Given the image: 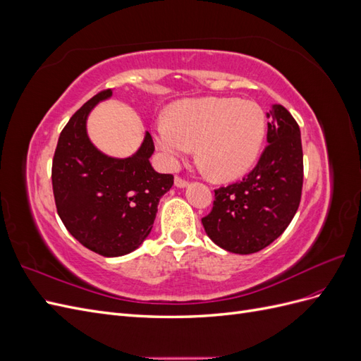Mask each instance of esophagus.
<instances>
[{"instance_id":"34e87169","label":"esophagus","mask_w":361,"mask_h":361,"mask_svg":"<svg viewBox=\"0 0 361 361\" xmlns=\"http://www.w3.org/2000/svg\"><path fill=\"white\" fill-rule=\"evenodd\" d=\"M174 185H176V187L178 188H185V187H187V185H188V182L187 180H185V179H182V178H174Z\"/></svg>"}]
</instances>
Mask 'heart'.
<instances>
[{"label":"heart","mask_w":361,"mask_h":361,"mask_svg":"<svg viewBox=\"0 0 361 361\" xmlns=\"http://www.w3.org/2000/svg\"><path fill=\"white\" fill-rule=\"evenodd\" d=\"M267 133L260 105L236 97H200L173 104L169 122L155 125V145L169 169L197 146L199 162L218 182H232L255 166Z\"/></svg>","instance_id":"obj_1"}]
</instances>
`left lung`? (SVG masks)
Listing matches in <instances>:
<instances>
[{
    "mask_svg": "<svg viewBox=\"0 0 361 361\" xmlns=\"http://www.w3.org/2000/svg\"><path fill=\"white\" fill-rule=\"evenodd\" d=\"M257 166L241 180L215 190L206 235L226 251L251 255L286 231L301 200L302 146L300 126L285 106L274 104Z\"/></svg>",
    "mask_w": 361,
    "mask_h": 361,
    "instance_id": "obj_1",
    "label": "left lung"
}]
</instances>
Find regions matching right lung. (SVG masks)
Returning a JSON list of instances; mask_svg holds the SVG:
<instances>
[{"instance_id": "1", "label": "right lung", "mask_w": 361, "mask_h": 361, "mask_svg": "<svg viewBox=\"0 0 361 361\" xmlns=\"http://www.w3.org/2000/svg\"><path fill=\"white\" fill-rule=\"evenodd\" d=\"M104 90L76 111L59 137L52 159V190L59 216L85 248L105 257L125 256L143 244L154 227L158 203L173 185L154 170L150 134L134 155L108 157L87 135L93 108L111 97Z\"/></svg>"}]
</instances>
